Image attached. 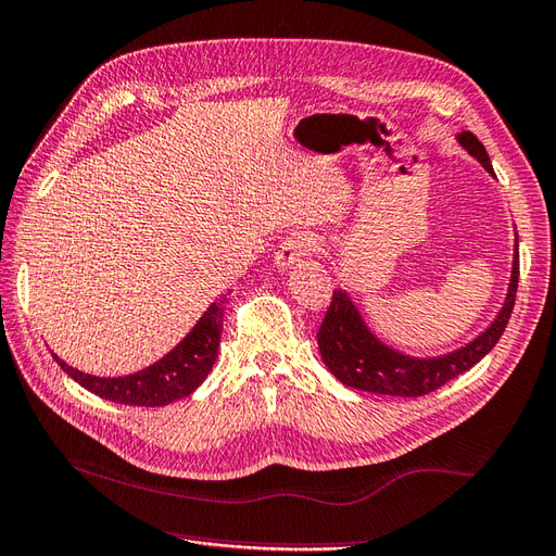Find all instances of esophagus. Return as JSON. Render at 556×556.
<instances>
[{"mask_svg":"<svg viewBox=\"0 0 556 556\" xmlns=\"http://www.w3.org/2000/svg\"><path fill=\"white\" fill-rule=\"evenodd\" d=\"M317 247L319 243L313 235H293L287 241H281V247L277 249V255H275V265L291 267L293 263H299L301 257L315 253Z\"/></svg>","mask_w":556,"mask_h":556,"instance_id":"esophagus-1","label":"esophagus"}]
</instances>
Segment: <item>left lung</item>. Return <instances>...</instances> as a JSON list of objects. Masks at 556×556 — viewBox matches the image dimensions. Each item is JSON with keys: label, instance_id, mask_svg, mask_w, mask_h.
Returning <instances> with one entry per match:
<instances>
[{"label": "left lung", "instance_id": "1", "mask_svg": "<svg viewBox=\"0 0 556 556\" xmlns=\"http://www.w3.org/2000/svg\"><path fill=\"white\" fill-rule=\"evenodd\" d=\"M457 139L490 175H495L493 163H490L488 151L479 141V137L471 132H462ZM516 287H519V253H514L511 281L505 307L500 309L493 325H490L479 339L459 348V351L431 359H415L400 355L397 351H391L389 345H383L367 329L363 317L357 313V307L348 299V293L341 289H333L327 315L321 319V327L317 331L321 359H325V365L331 369L333 377L341 383L351 386V389L400 397L426 395L441 389L450 379H455L459 374L471 369L481 357L493 351V345L500 341L502 331H505L511 317Z\"/></svg>", "mask_w": 556, "mask_h": 556}]
</instances>
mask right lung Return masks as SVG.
Segmentation results:
<instances>
[{"instance_id":"add662e5","label":"right lung","mask_w":556,"mask_h":556,"mask_svg":"<svg viewBox=\"0 0 556 556\" xmlns=\"http://www.w3.org/2000/svg\"><path fill=\"white\" fill-rule=\"evenodd\" d=\"M223 303V301H219ZM213 303L205 309L199 325L193 327L187 339L173 348L156 365L141 369L130 377L118 379H99L92 374L73 369L63 363L54 353V359L61 369L75 379L83 389L92 391L94 395L111 400L121 405H137V407H161L173 403V400L193 393L208 377V371L215 365L219 333H223V305Z\"/></svg>"}]
</instances>
